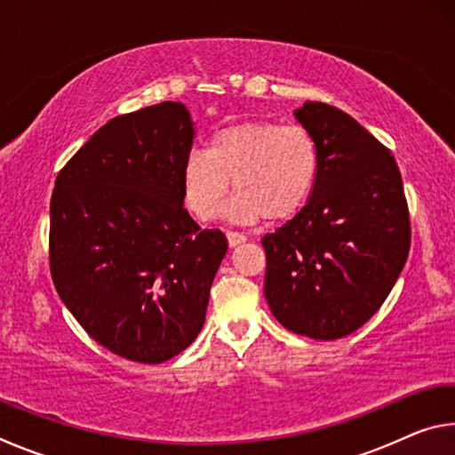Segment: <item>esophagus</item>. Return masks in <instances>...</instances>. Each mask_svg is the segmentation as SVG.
<instances>
[{
    "mask_svg": "<svg viewBox=\"0 0 455 455\" xmlns=\"http://www.w3.org/2000/svg\"><path fill=\"white\" fill-rule=\"evenodd\" d=\"M227 241H228V246L233 249V246L241 244L246 241V236L241 235V233H235V230H227Z\"/></svg>",
    "mask_w": 455,
    "mask_h": 455,
    "instance_id": "1",
    "label": "esophagus"
}]
</instances>
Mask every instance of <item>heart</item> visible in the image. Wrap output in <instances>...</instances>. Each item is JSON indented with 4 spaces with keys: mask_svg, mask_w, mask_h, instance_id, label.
<instances>
[{
    "mask_svg": "<svg viewBox=\"0 0 455 455\" xmlns=\"http://www.w3.org/2000/svg\"><path fill=\"white\" fill-rule=\"evenodd\" d=\"M319 146L309 130L271 120H246L209 138L206 150H192L182 168L188 211L211 220L230 192L235 220H289L309 203L319 179Z\"/></svg>",
    "mask_w": 455,
    "mask_h": 455,
    "instance_id": "1",
    "label": "heart"
}]
</instances>
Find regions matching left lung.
<instances>
[{"instance_id": "8db88e82", "label": "left lung", "mask_w": 455, "mask_h": 455, "mask_svg": "<svg viewBox=\"0 0 455 455\" xmlns=\"http://www.w3.org/2000/svg\"><path fill=\"white\" fill-rule=\"evenodd\" d=\"M295 116L319 146V179L309 203L263 236L265 297L283 327L333 341L394 289L410 252V209L395 158L357 120L323 102Z\"/></svg>"}]
</instances>
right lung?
I'll use <instances>...</instances> for the list:
<instances>
[{
    "instance_id": "obj_1",
    "label": "right lung",
    "mask_w": 455,
    "mask_h": 455,
    "mask_svg": "<svg viewBox=\"0 0 455 455\" xmlns=\"http://www.w3.org/2000/svg\"><path fill=\"white\" fill-rule=\"evenodd\" d=\"M192 138L180 102L116 116L68 160L52 192L58 295L94 341L136 363H163L195 341L228 249L182 204Z\"/></svg>"
}]
</instances>
